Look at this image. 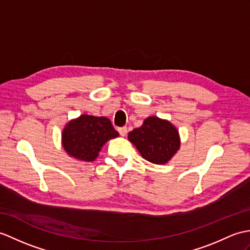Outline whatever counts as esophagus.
I'll list each match as a JSON object with an SVG mask.
<instances>
[{
  "instance_id": "1",
  "label": "esophagus",
  "mask_w": 250,
  "mask_h": 250,
  "mask_svg": "<svg viewBox=\"0 0 250 250\" xmlns=\"http://www.w3.org/2000/svg\"><path fill=\"white\" fill-rule=\"evenodd\" d=\"M118 132H119V134H120L121 136H125L127 130H126L125 126H123V127H118Z\"/></svg>"
}]
</instances>
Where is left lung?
Instances as JSON below:
<instances>
[{"mask_svg": "<svg viewBox=\"0 0 250 250\" xmlns=\"http://www.w3.org/2000/svg\"><path fill=\"white\" fill-rule=\"evenodd\" d=\"M127 139L134 145L145 160L153 164H166L180 148L177 127L168 120L151 116L141 127L131 131Z\"/></svg>", "mask_w": 250, "mask_h": 250, "instance_id": "8db88e82", "label": "left lung"}]
</instances>
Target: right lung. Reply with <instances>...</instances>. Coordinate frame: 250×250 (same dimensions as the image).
<instances>
[{"label":"right lung","instance_id":"1","mask_svg":"<svg viewBox=\"0 0 250 250\" xmlns=\"http://www.w3.org/2000/svg\"><path fill=\"white\" fill-rule=\"evenodd\" d=\"M118 136V132L108 118L81 115L66 125L62 130V144L65 151L72 158L92 162L104 144Z\"/></svg>","mask_w":250,"mask_h":250}]
</instances>
